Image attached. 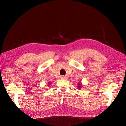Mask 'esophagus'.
<instances>
[{"mask_svg":"<svg viewBox=\"0 0 126 126\" xmlns=\"http://www.w3.org/2000/svg\"><path fill=\"white\" fill-rule=\"evenodd\" d=\"M61 78H62V79H67V78L66 77V76H62V77H61Z\"/></svg>","mask_w":126,"mask_h":126,"instance_id":"obj_1","label":"esophagus"}]
</instances>
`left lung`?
<instances>
[{"mask_svg": "<svg viewBox=\"0 0 126 126\" xmlns=\"http://www.w3.org/2000/svg\"><path fill=\"white\" fill-rule=\"evenodd\" d=\"M80 85H81V84H80V83H78V88L79 89H80V88H81V86H80Z\"/></svg>", "mask_w": 126, "mask_h": 126, "instance_id": "left-lung-1", "label": "left lung"}]
</instances>
